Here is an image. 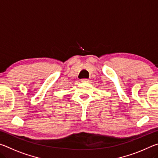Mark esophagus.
<instances>
[{"label": "esophagus", "instance_id": "obj_1", "mask_svg": "<svg viewBox=\"0 0 158 158\" xmlns=\"http://www.w3.org/2000/svg\"><path fill=\"white\" fill-rule=\"evenodd\" d=\"M81 81L83 82V83H87V82L89 81V80L88 79H82L81 80Z\"/></svg>", "mask_w": 158, "mask_h": 158}]
</instances>
